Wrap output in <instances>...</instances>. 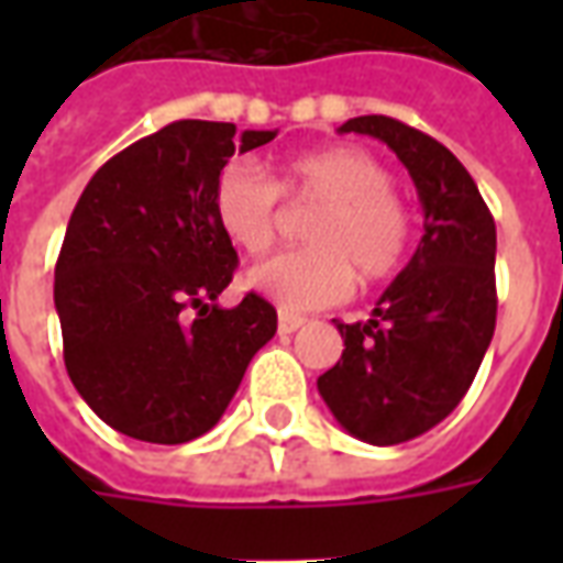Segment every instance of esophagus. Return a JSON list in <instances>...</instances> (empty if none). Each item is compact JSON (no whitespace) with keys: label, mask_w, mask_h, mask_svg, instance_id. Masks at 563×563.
Wrapping results in <instances>:
<instances>
[{"label":"esophagus","mask_w":563,"mask_h":563,"mask_svg":"<svg viewBox=\"0 0 563 563\" xmlns=\"http://www.w3.org/2000/svg\"><path fill=\"white\" fill-rule=\"evenodd\" d=\"M305 322H307L305 317H295V313H280V319H277V331H280V334H292V331L301 329Z\"/></svg>","instance_id":"esophagus-1"}]
</instances>
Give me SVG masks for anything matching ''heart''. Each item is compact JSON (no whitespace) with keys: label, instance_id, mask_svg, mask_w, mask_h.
Returning a JSON list of instances; mask_svg holds the SVG:
<instances>
[{"label":"heart","instance_id":"1","mask_svg":"<svg viewBox=\"0 0 563 563\" xmlns=\"http://www.w3.org/2000/svg\"><path fill=\"white\" fill-rule=\"evenodd\" d=\"M280 189L322 208L307 225L310 246L262 258L246 271L250 292L298 313L343 301L353 292V269L365 283L398 274L413 241V217L374 153L346 144L310 150L283 162L277 184L256 162H229L210 196L220 232L244 253L268 250Z\"/></svg>","mask_w":563,"mask_h":563}]
</instances>
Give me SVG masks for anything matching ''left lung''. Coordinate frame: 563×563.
Wrapping results in <instances>:
<instances>
[{
	"label": "left lung",
	"instance_id": "obj_1",
	"mask_svg": "<svg viewBox=\"0 0 563 563\" xmlns=\"http://www.w3.org/2000/svg\"><path fill=\"white\" fill-rule=\"evenodd\" d=\"M341 132L379 139L422 201V241L367 322H338L343 355L317 379L334 419L365 443L395 446L443 422L471 389L495 334V220L467 168L440 141L383 114Z\"/></svg>",
	"mask_w": 563,
	"mask_h": 563
}]
</instances>
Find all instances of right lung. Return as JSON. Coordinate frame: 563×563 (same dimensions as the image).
<instances>
[{
    "label": "right lung",
    "instance_id": "right-lung-1",
    "mask_svg": "<svg viewBox=\"0 0 563 563\" xmlns=\"http://www.w3.org/2000/svg\"><path fill=\"white\" fill-rule=\"evenodd\" d=\"M277 132L177 120L92 174L56 258L66 371L90 410L144 443H189L220 422L277 310L217 298L238 253L213 220L217 174Z\"/></svg>",
    "mask_w": 563,
    "mask_h": 563
}]
</instances>
